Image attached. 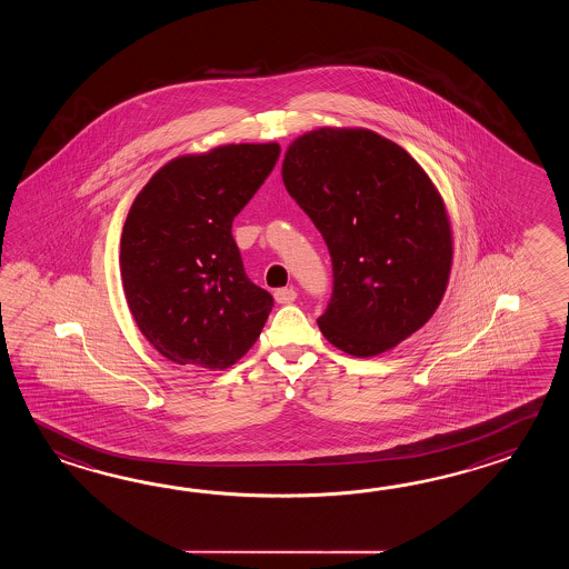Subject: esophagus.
<instances>
[{
	"mask_svg": "<svg viewBox=\"0 0 569 569\" xmlns=\"http://www.w3.org/2000/svg\"><path fill=\"white\" fill-rule=\"evenodd\" d=\"M274 299H277V302H280V305H290V302L297 299V290L290 289V287H287V289H277L274 290Z\"/></svg>",
	"mask_w": 569,
	"mask_h": 569,
	"instance_id": "34e87169",
	"label": "esophagus"
}]
</instances>
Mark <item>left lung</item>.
<instances>
[{
    "label": "left lung",
    "mask_w": 569,
    "mask_h": 569,
    "mask_svg": "<svg viewBox=\"0 0 569 569\" xmlns=\"http://www.w3.org/2000/svg\"><path fill=\"white\" fill-rule=\"evenodd\" d=\"M282 181L331 256L317 323L336 348L370 358L429 321L448 287L451 231L433 182L400 146L321 128L289 146Z\"/></svg>",
    "instance_id": "obj_1"
}]
</instances>
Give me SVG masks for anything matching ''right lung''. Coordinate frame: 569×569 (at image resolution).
Instances as JSON below:
<instances>
[{
  "label": "right lung",
  "mask_w": 569,
  "mask_h": 569,
  "mask_svg": "<svg viewBox=\"0 0 569 569\" xmlns=\"http://www.w3.org/2000/svg\"><path fill=\"white\" fill-rule=\"evenodd\" d=\"M279 144L219 146L164 164L121 231V280L144 338L170 362L223 370L254 346L274 299L248 279L233 218Z\"/></svg>",
  "instance_id": "1"
}]
</instances>
